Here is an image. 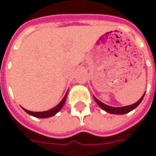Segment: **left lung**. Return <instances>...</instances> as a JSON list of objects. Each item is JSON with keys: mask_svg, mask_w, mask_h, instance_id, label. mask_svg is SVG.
Returning a JSON list of instances; mask_svg holds the SVG:
<instances>
[{"mask_svg": "<svg viewBox=\"0 0 156 156\" xmlns=\"http://www.w3.org/2000/svg\"><path fill=\"white\" fill-rule=\"evenodd\" d=\"M144 94L141 97V98L137 101L135 104H133V105H129V106H124V107H111V106H108L107 105H105L104 103H102L101 101H99L98 98H96L94 96V98L96 101V103L98 104V106L101 108H103L104 110H105L106 112H108L109 114H114V115H124V114H127L129 112L132 111L133 109L137 107L138 105H140L142 101V99L144 98Z\"/></svg>", "mask_w": 156, "mask_h": 156, "instance_id": "8db88e82", "label": "left lung"}]
</instances>
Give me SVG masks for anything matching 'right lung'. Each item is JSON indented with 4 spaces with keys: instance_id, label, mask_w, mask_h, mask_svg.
I'll list each match as a JSON object with an SVG mask.
<instances>
[{
    "instance_id": "right-lung-1",
    "label": "right lung",
    "mask_w": 156,
    "mask_h": 156,
    "mask_svg": "<svg viewBox=\"0 0 156 156\" xmlns=\"http://www.w3.org/2000/svg\"><path fill=\"white\" fill-rule=\"evenodd\" d=\"M67 96H68V92H67V94L64 96V98L62 99V101L58 104L56 107L54 108H51V109H49L48 111H43V112H32V111H29L27 109H26V108H23L24 110H25L28 115H32V116H34V117L37 118H49L51 117V116H53L55 115L58 112H59L61 110V108H62V106L65 104V101H66V98H67Z\"/></svg>"
}]
</instances>
